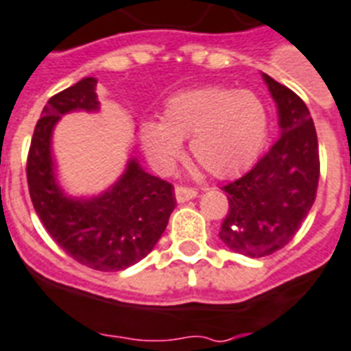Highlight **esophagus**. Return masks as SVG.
I'll return each mask as SVG.
<instances>
[{
	"mask_svg": "<svg viewBox=\"0 0 351 351\" xmlns=\"http://www.w3.org/2000/svg\"><path fill=\"white\" fill-rule=\"evenodd\" d=\"M193 197H197V190L195 188H190V186H176V199H178V202H186L190 201V199H193Z\"/></svg>",
	"mask_w": 351,
	"mask_h": 351,
	"instance_id": "34e87169",
	"label": "esophagus"
}]
</instances>
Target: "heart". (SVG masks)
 <instances>
[{"instance_id":"obj_1","label":"heart","mask_w":351,"mask_h":351,"mask_svg":"<svg viewBox=\"0 0 351 351\" xmlns=\"http://www.w3.org/2000/svg\"><path fill=\"white\" fill-rule=\"evenodd\" d=\"M267 136V111L254 93L201 88L165 106L163 123L147 121L141 140L150 161L169 170L190 138L193 158L215 178L242 172L258 158Z\"/></svg>"}]
</instances>
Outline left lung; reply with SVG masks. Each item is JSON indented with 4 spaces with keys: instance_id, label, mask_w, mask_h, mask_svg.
<instances>
[{
    "instance_id": "left-lung-1",
    "label": "left lung",
    "mask_w": 351,
    "mask_h": 351,
    "mask_svg": "<svg viewBox=\"0 0 351 351\" xmlns=\"http://www.w3.org/2000/svg\"><path fill=\"white\" fill-rule=\"evenodd\" d=\"M278 106L282 134L242 178L222 186L230 211L221 240L234 253L262 258L285 247L308 215L319 182V147L308 107L263 73Z\"/></svg>"
}]
</instances>
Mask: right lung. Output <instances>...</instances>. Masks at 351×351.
Returning a JSON list of instances; mask_svg holds the SVG:
<instances>
[{
  "instance_id": "1",
  "label": "right lung",
  "mask_w": 351,
  "mask_h": 351,
  "mask_svg": "<svg viewBox=\"0 0 351 351\" xmlns=\"http://www.w3.org/2000/svg\"><path fill=\"white\" fill-rule=\"evenodd\" d=\"M97 78L86 77L57 93L43 109L32 136L26 179L34 210L51 239L78 263L95 271H123L158 244L176 206L173 186L150 176L136 159L107 192L91 199L66 195L55 178L51 132L69 111H98Z\"/></svg>"
}]
</instances>
